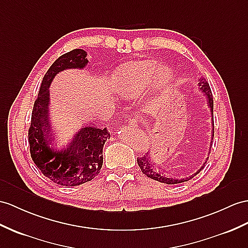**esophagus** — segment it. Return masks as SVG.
<instances>
[{"instance_id":"obj_1","label":"esophagus","mask_w":248,"mask_h":248,"mask_svg":"<svg viewBox=\"0 0 248 248\" xmlns=\"http://www.w3.org/2000/svg\"><path fill=\"white\" fill-rule=\"evenodd\" d=\"M128 125L130 127H138V119H129Z\"/></svg>"}]
</instances>
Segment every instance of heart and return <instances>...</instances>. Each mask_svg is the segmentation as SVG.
<instances>
[{
	"label": "heart",
	"instance_id": "1",
	"mask_svg": "<svg viewBox=\"0 0 248 248\" xmlns=\"http://www.w3.org/2000/svg\"><path fill=\"white\" fill-rule=\"evenodd\" d=\"M172 78V71L160 66L155 60L128 62L113 72L114 92L124 98H137L150 85L155 90L164 89Z\"/></svg>",
	"mask_w": 248,
	"mask_h": 248
}]
</instances>
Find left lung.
I'll return each mask as SVG.
<instances>
[{"label": "left lung", "instance_id": "1", "mask_svg": "<svg viewBox=\"0 0 248 248\" xmlns=\"http://www.w3.org/2000/svg\"><path fill=\"white\" fill-rule=\"evenodd\" d=\"M199 87H200L201 92L206 95L207 98V105L210 109V113H211V132H213V137L214 138V100H213V93H211V90L209 87V84L206 82V80L203 77H201L199 78ZM213 140V139H211ZM211 145V144H210ZM208 158L206 159L203 163V165L200 167V170H197L196 172H194L192 174H189V176L187 177H182V178H178L177 176H170V173H167L168 171L162 170V168H156L155 166V163H153V156L150 155V153H147L146 155L141 156V158H138V164L140 166L142 172L145 174V176H147L148 178L153 179L158 181V182L161 183H165V184H179V183H183V182H187V181L191 180L195 176L200 172L203 168L205 167V163L207 162Z\"/></svg>", "mask_w": 248, "mask_h": 248}]
</instances>
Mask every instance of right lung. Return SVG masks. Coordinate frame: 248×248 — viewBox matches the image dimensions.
I'll return each instance as SVG.
<instances>
[{
  "label": "right lung",
  "instance_id": "right-lung-1",
  "mask_svg": "<svg viewBox=\"0 0 248 248\" xmlns=\"http://www.w3.org/2000/svg\"><path fill=\"white\" fill-rule=\"evenodd\" d=\"M86 56L85 50L74 49L50 66L34 102L28 130L30 155L34 164L46 178L62 186H78L98 176L103 165V146L110 138L106 128L87 125L76 132L67 147L59 150L52 146L54 130L49 120L51 82L63 70L83 69L88 64Z\"/></svg>",
  "mask_w": 248,
  "mask_h": 248
}]
</instances>
